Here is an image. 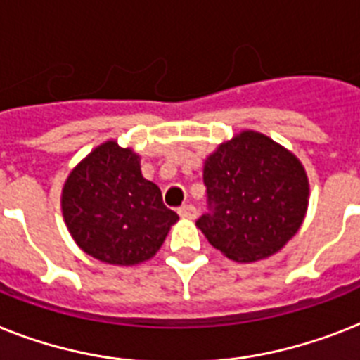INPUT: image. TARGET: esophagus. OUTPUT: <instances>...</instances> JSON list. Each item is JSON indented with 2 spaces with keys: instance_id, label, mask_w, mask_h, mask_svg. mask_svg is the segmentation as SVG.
Wrapping results in <instances>:
<instances>
[{
  "instance_id": "obj_1",
  "label": "esophagus",
  "mask_w": 360,
  "mask_h": 360,
  "mask_svg": "<svg viewBox=\"0 0 360 360\" xmlns=\"http://www.w3.org/2000/svg\"><path fill=\"white\" fill-rule=\"evenodd\" d=\"M177 212H179L181 218H195V214H198V210H195V207L192 205V203L181 205L179 209H177Z\"/></svg>"
}]
</instances>
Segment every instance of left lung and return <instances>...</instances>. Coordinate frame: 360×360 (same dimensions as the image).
<instances>
[{"label": "left lung", "instance_id": "obj_1", "mask_svg": "<svg viewBox=\"0 0 360 360\" xmlns=\"http://www.w3.org/2000/svg\"><path fill=\"white\" fill-rule=\"evenodd\" d=\"M207 240L236 262L270 257L296 235L309 205L302 162L261 133L244 131L205 160Z\"/></svg>", "mask_w": 360, "mask_h": 360}]
</instances>
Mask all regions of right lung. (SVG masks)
<instances>
[{
	"label": "right lung",
	"instance_id": "right-lung-1",
	"mask_svg": "<svg viewBox=\"0 0 360 360\" xmlns=\"http://www.w3.org/2000/svg\"><path fill=\"white\" fill-rule=\"evenodd\" d=\"M63 214L77 246L109 264L148 261L162 246L177 212L142 177L139 155L105 142L70 174Z\"/></svg>",
	"mask_w": 360,
	"mask_h": 360
}]
</instances>
